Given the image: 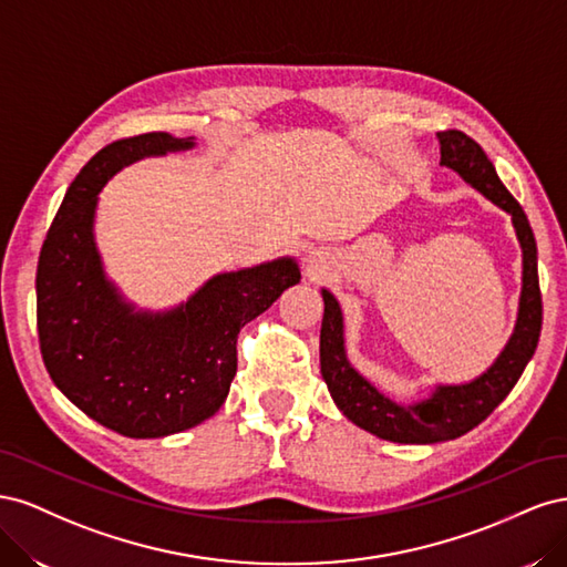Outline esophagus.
I'll use <instances>...</instances> for the list:
<instances>
[{"label": "esophagus", "instance_id": "esophagus-1", "mask_svg": "<svg viewBox=\"0 0 567 567\" xmlns=\"http://www.w3.org/2000/svg\"><path fill=\"white\" fill-rule=\"evenodd\" d=\"M307 271H310V274H319L321 271V260H319L317 255L307 257Z\"/></svg>", "mask_w": 567, "mask_h": 567}]
</instances>
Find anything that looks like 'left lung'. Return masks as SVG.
Returning <instances> with one entry per match:
<instances>
[{
	"mask_svg": "<svg viewBox=\"0 0 567 567\" xmlns=\"http://www.w3.org/2000/svg\"><path fill=\"white\" fill-rule=\"evenodd\" d=\"M440 165L471 184L475 192L511 215L523 248V290L518 319L506 348L494 364L471 383L437 385L431 398L414 404H398L371 385L348 359L342 312L331 290L321 288L323 319L319 338L321 375L336 406L367 433L400 444H435L466 435L499 406L523 375L537 350L542 333V293L537 277V241L520 203L508 194L487 153L458 130L437 132Z\"/></svg>",
	"mask_w": 567,
	"mask_h": 567,
	"instance_id": "obj_1",
	"label": "left lung"
}]
</instances>
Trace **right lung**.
<instances>
[{
  "label": "right lung",
  "instance_id": "add662e5",
  "mask_svg": "<svg viewBox=\"0 0 567 567\" xmlns=\"http://www.w3.org/2000/svg\"><path fill=\"white\" fill-rule=\"evenodd\" d=\"M194 148L148 132L101 148L68 186L38 262V333L54 385L96 423L134 437L188 431L225 404L236 338L300 281L293 257L215 274L165 312L136 310L106 277L94 238L104 184L142 158Z\"/></svg>",
  "mask_w": 567,
  "mask_h": 567
}]
</instances>
